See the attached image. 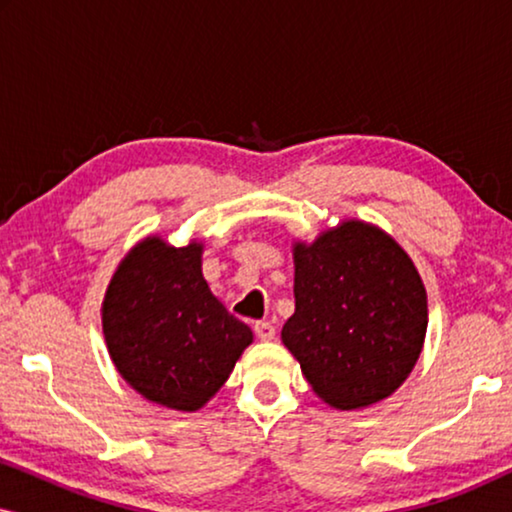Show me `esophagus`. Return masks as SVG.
Listing matches in <instances>:
<instances>
[{
	"instance_id": "obj_1",
	"label": "esophagus",
	"mask_w": 512,
	"mask_h": 512,
	"mask_svg": "<svg viewBox=\"0 0 512 512\" xmlns=\"http://www.w3.org/2000/svg\"><path fill=\"white\" fill-rule=\"evenodd\" d=\"M254 333L258 335V338L261 340H275V326H272V321H265V319H261V321H256L254 324Z\"/></svg>"
}]
</instances>
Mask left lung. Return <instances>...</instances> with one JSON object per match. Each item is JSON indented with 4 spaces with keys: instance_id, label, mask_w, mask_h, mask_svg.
Instances as JSON below:
<instances>
[{
    "instance_id": "left-lung-1",
    "label": "left lung",
    "mask_w": 512,
    "mask_h": 512,
    "mask_svg": "<svg viewBox=\"0 0 512 512\" xmlns=\"http://www.w3.org/2000/svg\"><path fill=\"white\" fill-rule=\"evenodd\" d=\"M296 312L282 328L312 389L333 408L377 403L415 368L426 291L408 254L368 223L347 221L296 244Z\"/></svg>"
}]
</instances>
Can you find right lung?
Instances as JSON below:
<instances>
[{"label": "right lung", "instance_id": "1", "mask_svg": "<svg viewBox=\"0 0 512 512\" xmlns=\"http://www.w3.org/2000/svg\"><path fill=\"white\" fill-rule=\"evenodd\" d=\"M200 254L195 242L144 240L118 265L102 307L118 373L149 401L188 412L219 391L251 342V328L209 291Z\"/></svg>", "mask_w": 512, "mask_h": 512}]
</instances>
